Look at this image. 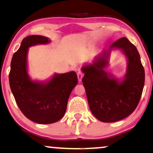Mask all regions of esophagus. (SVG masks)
I'll return each instance as SVG.
<instances>
[{
    "mask_svg": "<svg viewBox=\"0 0 153 153\" xmlns=\"http://www.w3.org/2000/svg\"><path fill=\"white\" fill-rule=\"evenodd\" d=\"M77 75H78V81L80 82L82 80V77H83V73H82L81 71H79L78 72V73H77Z\"/></svg>",
    "mask_w": 153,
    "mask_h": 153,
    "instance_id": "34e87169",
    "label": "esophagus"
}]
</instances>
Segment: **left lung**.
Returning <instances> with one entry per match:
<instances>
[{
	"instance_id": "1",
	"label": "left lung",
	"mask_w": 153,
	"mask_h": 153,
	"mask_svg": "<svg viewBox=\"0 0 153 153\" xmlns=\"http://www.w3.org/2000/svg\"><path fill=\"white\" fill-rule=\"evenodd\" d=\"M119 49L128 60L126 73L122 80L107 73L110 52ZM82 81L90 109L97 120L113 123L130 115L137 108L145 83V71L137 48L126 38H120L104 49L93 63L82 67Z\"/></svg>"
}]
</instances>
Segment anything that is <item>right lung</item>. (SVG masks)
<instances>
[{"mask_svg": "<svg viewBox=\"0 0 153 153\" xmlns=\"http://www.w3.org/2000/svg\"><path fill=\"white\" fill-rule=\"evenodd\" d=\"M48 38L29 36L23 38L19 49L13 56L9 83L18 108L27 118L39 124H51L65 115L68 100L78 83L75 71L54 74L46 81L32 80L27 73L29 48L48 44Z\"/></svg>", "mask_w": 153, "mask_h": 153, "instance_id": "obj_1", "label": "right lung"}]
</instances>
